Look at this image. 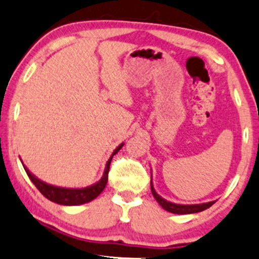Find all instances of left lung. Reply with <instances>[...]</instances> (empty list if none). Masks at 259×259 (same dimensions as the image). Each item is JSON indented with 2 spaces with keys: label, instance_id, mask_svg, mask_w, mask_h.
<instances>
[{
  "label": "left lung",
  "instance_id": "obj_1",
  "mask_svg": "<svg viewBox=\"0 0 259 259\" xmlns=\"http://www.w3.org/2000/svg\"><path fill=\"white\" fill-rule=\"evenodd\" d=\"M151 191H152L153 197L156 198V201L160 204V207L163 209H165L167 212L174 213V214H191V213H198L202 210L209 208L212 204L215 203V201L206 202V203H197V204H180V203H174V202L167 201L165 198H163L162 196H159L154 190L152 180H151Z\"/></svg>",
  "mask_w": 259,
  "mask_h": 259
}]
</instances>
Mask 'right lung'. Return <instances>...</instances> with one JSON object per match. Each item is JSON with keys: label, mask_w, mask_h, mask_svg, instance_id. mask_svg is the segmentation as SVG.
I'll return each mask as SVG.
<instances>
[{"label": "right lung", "mask_w": 259, "mask_h": 259, "mask_svg": "<svg viewBox=\"0 0 259 259\" xmlns=\"http://www.w3.org/2000/svg\"><path fill=\"white\" fill-rule=\"evenodd\" d=\"M123 146L124 144H120L119 146L113 151L111 157H109V159L107 160L106 163L105 171H103L102 178H101L97 183L92 184L90 186L82 187V189L61 187V186H56V185H51V184L45 183V181L40 180L38 178L35 177V175L25 167L23 160H22V164L25 169L26 174H28L29 179L32 181V184L37 187L38 191H40L45 197L49 198L50 201L55 202V203L63 204V206H78V204H84L92 200H95V198H96L97 196L105 190L107 181H108V170H109V165H111V160L113 158V156H114L115 153H118V151H119Z\"/></svg>", "instance_id": "1"}]
</instances>
